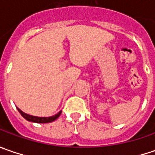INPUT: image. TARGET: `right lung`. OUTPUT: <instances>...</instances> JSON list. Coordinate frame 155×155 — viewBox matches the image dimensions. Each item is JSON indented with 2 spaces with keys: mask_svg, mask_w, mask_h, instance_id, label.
<instances>
[{
  "mask_svg": "<svg viewBox=\"0 0 155 155\" xmlns=\"http://www.w3.org/2000/svg\"><path fill=\"white\" fill-rule=\"evenodd\" d=\"M17 110L18 111L21 113V115L27 121H29V122H36V123H48V122H53V121H55L57 118L58 117V116H60V114H61V110L56 114L55 116H49V117H39V116H30V115H28V114H26V113H24L23 111H21L19 108H17Z\"/></svg>",
  "mask_w": 155,
  "mask_h": 155,
  "instance_id": "add662e5",
  "label": "right lung"
}]
</instances>
